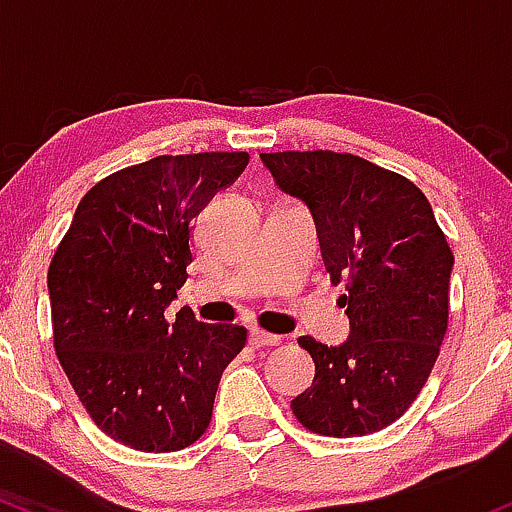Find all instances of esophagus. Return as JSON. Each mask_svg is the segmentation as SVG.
I'll use <instances>...</instances> for the list:
<instances>
[{"instance_id":"1","label":"esophagus","mask_w":512,"mask_h":512,"mask_svg":"<svg viewBox=\"0 0 512 512\" xmlns=\"http://www.w3.org/2000/svg\"><path fill=\"white\" fill-rule=\"evenodd\" d=\"M249 341H251V346H256V348L278 346L280 336H275V333H268V331H261V329H251Z\"/></svg>"}]
</instances>
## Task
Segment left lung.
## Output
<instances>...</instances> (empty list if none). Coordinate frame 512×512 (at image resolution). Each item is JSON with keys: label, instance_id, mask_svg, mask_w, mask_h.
Wrapping results in <instances>:
<instances>
[{"label": "left lung", "instance_id": "1", "mask_svg": "<svg viewBox=\"0 0 512 512\" xmlns=\"http://www.w3.org/2000/svg\"><path fill=\"white\" fill-rule=\"evenodd\" d=\"M275 186L307 205L333 283L346 278L350 333L338 346L300 336L314 382L292 399L304 428L360 438L416 401L447 331L455 266L428 198L404 176L355 154H261Z\"/></svg>", "mask_w": 512, "mask_h": 512}]
</instances>
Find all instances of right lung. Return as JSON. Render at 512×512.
Listing matches in <instances>:
<instances>
[{"mask_svg": "<svg viewBox=\"0 0 512 512\" xmlns=\"http://www.w3.org/2000/svg\"><path fill=\"white\" fill-rule=\"evenodd\" d=\"M246 152L154 157L84 195L48 271L57 358L108 438L176 452L210 426L222 372L246 329L164 312L186 283L191 229Z\"/></svg>", "mask_w": 512, "mask_h": 512, "instance_id": "obj_1", "label": "right lung"}]
</instances>
